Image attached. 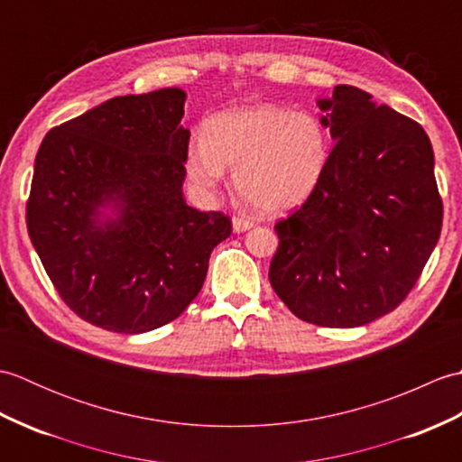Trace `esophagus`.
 <instances>
[{
    "mask_svg": "<svg viewBox=\"0 0 462 462\" xmlns=\"http://www.w3.org/2000/svg\"><path fill=\"white\" fill-rule=\"evenodd\" d=\"M232 226H234V232H246L252 228L254 222L248 218H240V216H234Z\"/></svg>",
    "mask_w": 462,
    "mask_h": 462,
    "instance_id": "34e87169",
    "label": "esophagus"
}]
</instances>
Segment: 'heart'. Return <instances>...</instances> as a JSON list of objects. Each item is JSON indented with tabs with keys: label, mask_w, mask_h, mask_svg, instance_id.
<instances>
[{
	"label": "heart",
	"mask_w": 462,
	"mask_h": 462,
	"mask_svg": "<svg viewBox=\"0 0 462 462\" xmlns=\"http://www.w3.org/2000/svg\"><path fill=\"white\" fill-rule=\"evenodd\" d=\"M331 136L318 115L276 105L222 111L186 154V174L202 192L218 189L226 166L258 210L280 214L306 202L328 171Z\"/></svg>",
	"instance_id": "heart-1"
}]
</instances>
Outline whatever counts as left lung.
<instances>
[{
	"instance_id": "left-lung-1",
	"label": "left lung",
	"mask_w": 462,
	"mask_h": 462,
	"mask_svg": "<svg viewBox=\"0 0 462 462\" xmlns=\"http://www.w3.org/2000/svg\"><path fill=\"white\" fill-rule=\"evenodd\" d=\"M318 106L336 146L318 189L276 224L270 283L303 321L359 328L407 298L437 246L435 154L423 126L357 87Z\"/></svg>"
}]
</instances>
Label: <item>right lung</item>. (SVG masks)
I'll list each match as a JSON object with an SVG mask.
<instances>
[{
  "instance_id": "1",
  "label": "right lung",
  "mask_w": 462,
  "mask_h": 462,
  "mask_svg": "<svg viewBox=\"0 0 462 462\" xmlns=\"http://www.w3.org/2000/svg\"><path fill=\"white\" fill-rule=\"evenodd\" d=\"M184 101L176 87L115 97L37 151L29 238L59 296L97 328L133 336L179 318L232 232L182 196Z\"/></svg>"
}]
</instances>
